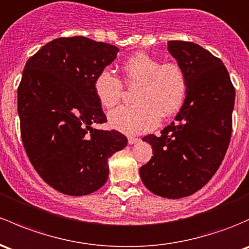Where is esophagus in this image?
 I'll use <instances>...</instances> for the list:
<instances>
[{
    "mask_svg": "<svg viewBox=\"0 0 249 249\" xmlns=\"http://www.w3.org/2000/svg\"><path fill=\"white\" fill-rule=\"evenodd\" d=\"M129 144H136V143L140 142V138H136V137H129Z\"/></svg>",
    "mask_w": 249,
    "mask_h": 249,
    "instance_id": "obj_1",
    "label": "esophagus"
}]
</instances>
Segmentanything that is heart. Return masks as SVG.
Here are the masks:
<instances>
[{
	"label": "heart",
	"mask_w": 249,
	"mask_h": 249,
	"mask_svg": "<svg viewBox=\"0 0 249 249\" xmlns=\"http://www.w3.org/2000/svg\"><path fill=\"white\" fill-rule=\"evenodd\" d=\"M123 82L135 88L129 106L109 112L112 127L127 135H141L153 130L160 117H169L181 107L187 91V77L178 63H161L144 52H138L122 64ZM93 89L105 108L116 106L122 99V81L108 70L94 78Z\"/></svg>",
	"instance_id": "1"
}]
</instances>
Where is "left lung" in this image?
I'll use <instances>...</instances> for the list:
<instances>
[{
  "instance_id": "obj_1",
  "label": "left lung",
  "mask_w": 249,
  "mask_h": 249,
  "mask_svg": "<svg viewBox=\"0 0 249 249\" xmlns=\"http://www.w3.org/2000/svg\"><path fill=\"white\" fill-rule=\"evenodd\" d=\"M184 69L187 91L174 122L161 135H148L154 156L140 168L149 191L169 199L187 197L213 177L228 149L235 88L223 62L191 41H168Z\"/></svg>"
}]
</instances>
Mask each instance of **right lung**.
Instances as JSON below:
<instances>
[{
    "mask_svg": "<svg viewBox=\"0 0 249 249\" xmlns=\"http://www.w3.org/2000/svg\"><path fill=\"white\" fill-rule=\"evenodd\" d=\"M119 49L86 36L58 38L30 57L18 88L26 154L41 179L68 196L95 192L108 178V159L127 144L116 130L90 126L106 116L94 78Z\"/></svg>",
    "mask_w": 249,
    "mask_h": 249,
    "instance_id": "obj_1",
    "label": "right lung"
}]
</instances>
